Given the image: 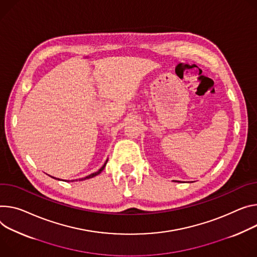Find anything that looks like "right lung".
Wrapping results in <instances>:
<instances>
[{"mask_svg": "<svg viewBox=\"0 0 257 257\" xmlns=\"http://www.w3.org/2000/svg\"><path fill=\"white\" fill-rule=\"evenodd\" d=\"M106 163H107V160L105 161V163L103 164V166L98 170V171H96V172H94V173H92V174H90V175H88V176H86V177H84V178H81V179H79V181H82V180H86V179H89V178H92V177H94V176H96V175H98V174H100L101 172H102V170L104 169V167L106 166ZM52 177V176H51ZM52 178H55V177H52ZM55 179H58V180H61V179H59V178H55ZM78 180V179H77ZM63 181V180H62ZM64 181H68V180H64ZM74 181V180H73Z\"/></svg>", "mask_w": 257, "mask_h": 257, "instance_id": "add662e5", "label": "right lung"}]
</instances>
